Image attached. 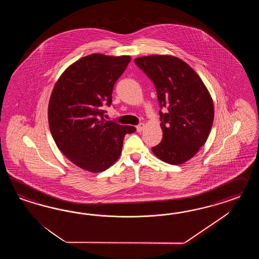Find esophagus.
Wrapping results in <instances>:
<instances>
[{
	"mask_svg": "<svg viewBox=\"0 0 259 259\" xmlns=\"http://www.w3.org/2000/svg\"><path fill=\"white\" fill-rule=\"evenodd\" d=\"M143 128H144V123H140L139 125L137 126V131L141 132L143 130Z\"/></svg>",
	"mask_w": 259,
	"mask_h": 259,
	"instance_id": "1",
	"label": "esophagus"
}]
</instances>
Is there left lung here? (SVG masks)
<instances>
[{"label": "left lung", "instance_id": "obj_1", "mask_svg": "<svg viewBox=\"0 0 259 259\" xmlns=\"http://www.w3.org/2000/svg\"><path fill=\"white\" fill-rule=\"evenodd\" d=\"M136 64L157 89L162 141L152 151L169 164H182L194 157L207 141L213 122V103L203 81L177 57L137 58Z\"/></svg>", "mask_w": 259, "mask_h": 259}]
</instances>
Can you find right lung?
<instances>
[{"mask_svg": "<svg viewBox=\"0 0 259 259\" xmlns=\"http://www.w3.org/2000/svg\"><path fill=\"white\" fill-rule=\"evenodd\" d=\"M130 61L129 56H87L56 82L48 105L50 132L63 155L81 169H108L121 154L124 136L136 131L103 118V106L111 105L113 87Z\"/></svg>", "mask_w": 259, "mask_h": 259, "instance_id": "right-lung-1", "label": "right lung"}]
</instances>
